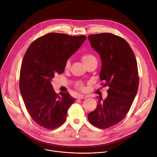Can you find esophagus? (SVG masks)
Wrapping results in <instances>:
<instances>
[{"label": "esophagus", "mask_w": 157, "mask_h": 157, "mask_svg": "<svg viewBox=\"0 0 157 157\" xmlns=\"http://www.w3.org/2000/svg\"><path fill=\"white\" fill-rule=\"evenodd\" d=\"M87 98V96L86 95H79L78 97H77V99H85V98Z\"/></svg>", "instance_id": "1"}]
</instances>
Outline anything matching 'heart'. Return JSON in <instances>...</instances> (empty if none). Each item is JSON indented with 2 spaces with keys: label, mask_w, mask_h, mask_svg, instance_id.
I'll return each mask as SVG.
<instances>
[{
  "label": "heart",
  "mask_w": 157,
  "mask_h": 157,
  "mask_svg": "<svg viewBox=\"0 0 157 157\" xmlns=\"http://www.w3.org/2000/svg\"><path fill=\"white\" fill-rule=\"evenodd\" d=\"M81 60L82 62V63L84 64L85 66L90 64L91 62H95V61L97 62L96 57L94 56L93 54H90V53H86V54H82L81 57ZM70 66H71V62H70L69 60H67L66 62V65H65V69L66 70H67L70 68ZM76 86H77V88H79L80 90H82L85 89L84 85H83V84L81 82H77L76 83Z\"/></svg>",
  "instance_id": "heart-1"
}]
</instances>
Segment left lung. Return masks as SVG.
Returning a JSON list of instances; mask_svg holds the SVG:
<instances>
[{
    "label": "left lung",
    "instance_id": "obj_1",
    "mask_svg": "<svg viewBox=\"0 0 157 157\" xmlns=\"http://www.w3.org/2000/svg\"><path fill=\"white\" fill-rule=\"evenodd\" d=\"M91 47L101 60L100 79L108 86V95L100 97L95 110L88 115L90 122L100 129L121 122L129 112L139 86L137 62L130 45L124 38L103 33L88 36Z\"/></svg>",
    "mask_w": 157,
    "mask_h": 157
}]
</instances>
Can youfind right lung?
<instances>
[{"label": "right lung", "mask_w": 157, "mask_h": 157, "mask_svg": "<svg viewBox=\"0 0 157 157\" xmlns=\"http://www.w3.org/2000/svg\"><path fill=\"white\" fill-rule=\"evenodd\" d=\"M86 36L50 33L38 38L27 49L20 71L19 89L33 120L47 129L63 124L67 110L75 101L68 92L56 94L51 81L62 74L69 58Z\"/></svg>", "instance_id": "obj_1"}]
</instances>
